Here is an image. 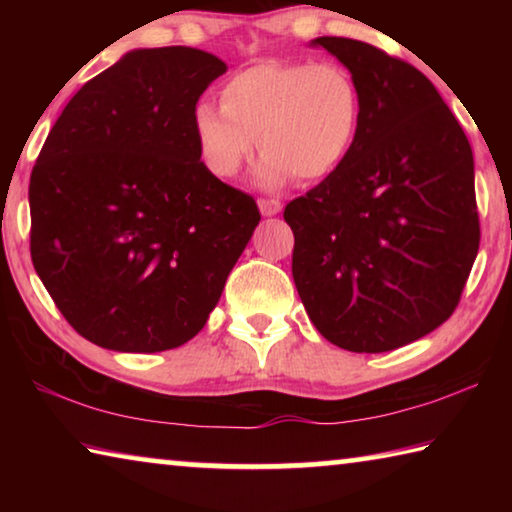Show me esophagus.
<instances>
[{"instance_id": "34e87169", "label": "esophagus", "mask_w": 512, "mask_h": 512, "mask_svg": "<svg viewBox=\"0 0 512 512\" xmlns=\"http://www.w3.org/2000/svg\"><path fill=\"white\" fill-rule=\"evenodd\" d=\"M257 205H259V212L264 216H273L282 210V203L275 201V198H259Z\"/></svg>"}]
</instances>
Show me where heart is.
<instances>
[{
  "label": "heart",
  "instance_id": "heart-1",
  "mask_svg": "<svg viewBox=\"0 0 512 512\" xmlns=\"http://www.w3.org/2000/svg\"><path fill=\"white\" fill-rule=\"evenodd\" d=\"M219 97L221 108L198 103L192 115L198 153L216 178L237 176L259 142L264 187L291 176L316 183L341 167L357 140L361 92L339 63H259L232 74Z\"/></svg>",
  "mask_w": 512,
  "mask_h": 512
}]
</instances>
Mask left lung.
Masks as SVG:
<instances>
[{
	"label": "left lung",
	"mask_w": 512,
	"mask_h": 512,
	"mask_svg": "<svg viewBox=\"0 0 512 512\" xmlns=\"http://www.w3.org/2000/svg\"><path fill=\"white\" fill-rule=\"evenodd\" d=\"M361 92L357 140L284 207L311 323L350 352H388L454 314L479 253L470 142L420 69L361 40H311Z\"/></svg>",
	"instance_id": "1"
}]
</instances>
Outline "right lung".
Instances as JSON below:
<instances>
[{
  "instance_id": "obj_1",
  "label": "right lung",
  "mask_w": 512,
  "mask_h": 512,
  "mask_svg": "<svg viewBox=\"0 0 512 512\" xmlns=\"http://www.w3.org/2000/svg\"><path fill=\"white\" fill-rule=\"evenodd\" d=\"M228 65L135 49L74 94L31 171V259L65 320L117 352L201 332L262 216L201 162L192 115Z\"/></svg>"
}]
</instances>
